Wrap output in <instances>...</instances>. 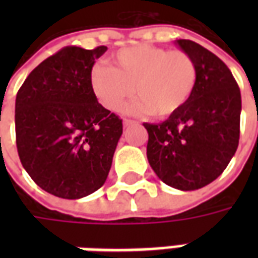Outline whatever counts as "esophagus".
I'll list each match as a JSON object with an SVG mask.
<instances>
[{
  "label": "esophagus",
  "mask_w": 258,
  "mask_h": 258,
  "mask_svg": "<svg viewBox=\"0 0 258 258\" xmlns=\"http://www.w3.org/2000/svg\"><path fill=\"white\" fill-rule=\"evenodd\" d=\"M133 124H137V121H135V120H131V118H124L123 120L124 127H130V125H133Z\"/></svg>",
  "instance_id": "34e87169"
}]
</instances>
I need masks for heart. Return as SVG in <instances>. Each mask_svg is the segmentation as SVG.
<instances>
[{"instance_id":"heart-1","label":"heart","mask_w":258,"mask_h":258,"mask_svg":"<svg viewBox=\"0 0 258 258\" xmlns=\"http://www.w3.org/2000/svg\"><path fill=\"white\" fill-rule=\"evenodd\" d=\"M198 69L189 53L155 45L120 49L112 68L92 66L90 85L102 106L118 112L134 92L131 113H149L157 118L170 117L189 102L196 88Z\"/></svg>"}]
</instances>
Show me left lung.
<instances>
[{"mask_svg": "<svg viewBox=\"0 0 258 258\" xmlns=\"http://www.w3.org/2000/svg\"><path fill=\"white\" fill-rule=\"evenodd\" d=\"M175 44L196 63V88L178 113L163 123H144L146 156L164 184L195 190L218 178L238 149L242 99L221 59L190 40Z\"/></svg>", "mask_w": 258, "mask_h": 258, "instance_id": "8db88e82", "label": "left lung"}]
</instances>
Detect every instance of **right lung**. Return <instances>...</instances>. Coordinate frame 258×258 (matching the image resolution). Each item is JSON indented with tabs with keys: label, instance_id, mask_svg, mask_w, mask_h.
Wrapping results in <instances>:
<instances>
[{
	"label": "right lung",
	"instance_id": "add662e5",
	"mask_svg": "<svg viewBox=\"0 0 258 258\" xmlns=\"http://www.w3.org/2000/svg\"><path fill=\"white\" fill-rule=\"evenodd\" d=\"M64 47L31 72L15 103L22 166L48 194L80 199L105 184L123 123L98 103L90 85L95 59L106 52Z\"/></svg>",
	"mask_w": 258,
	"mask_h": 258
}]
</instances>
